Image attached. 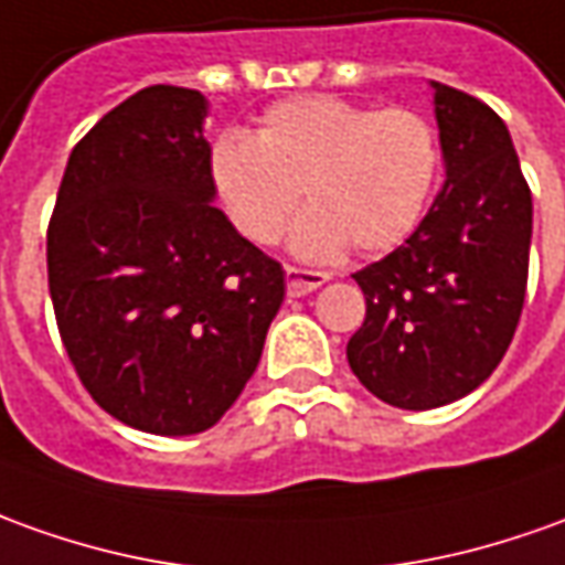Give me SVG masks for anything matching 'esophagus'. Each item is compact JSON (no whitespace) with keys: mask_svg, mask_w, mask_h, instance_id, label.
I'll return each mask as SVG.
<instances>
[{"mask_svg":"<svg viewBox=\"0 0 565 565\" xmlns=\"http://www.w3.org/2000/svg\"><path fill=\"white\" fill-rule=\"evenodd\" d=\"M326 282H329V274H322V270L286 267V291H289V298H305V295L317 291Z\"/></svg>","mask_w":565,"mask_h":565,"instance_id":"esophagus-1","label":"esophagus"}]
</instances>
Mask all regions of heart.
I'll return each mask as SVG.
<instances>
[{
	"mask_svg": "<svg viewBox=\"0 0 565 565\" xmlns=\"http://www.w3.org/2000/svg\"><path fill=\"white\" fill-rule=\"evenodd\" d=\"M437 174V135L422 113L332 95L282 100L255 135L227 131L209 150L212 190L248 243H276L305 190L313 205L289 236L291 255L305 260H329L350 243L360 252L406 243Z\"/></svg>",
	"mask_w": 565,
	"mask_h": 565,
	"instance_id": "1",
	"label": "heart"
}]
</instances>
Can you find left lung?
I'll return each mask as SVG.
<instances>
[{
  "mask_svg": "<svg viewBox=\"0 0 565 565\" xmlns=\"http://www.w3.org/2000/svg\"><path fill=\"white\" fill-rule=\"evenodd\" d=\"M446 181L387 258L353 274L365 320L348 363L396 408L446 406L501 363L526 298L532 193L511 131L483 100L430 82Z\"/></svg>",
  "mask_w": 565,
  "mask_h": 565,
  "instance_id": "1",
  "label": "left lung"
}]
</instances>
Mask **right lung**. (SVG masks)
Masks as SVG:
<instances>
[{
	"instance_id": "1",
	"label": "right lung",
	"mask_w": 565,
	"mask_h": 565,
	"mask_svg": "<svg viewBox=\"0 0 565 565\" xmlns=\"http://www.w3.org/2000/svg\"><path fill=\"white\" fill-rule=\"evenodd\" d=\"M209 100L150 85L70 153L49 224L54 317L85 391L143 434H202L243 394L286 274L215 205Z\"/></svg>"
}]
</instances>
